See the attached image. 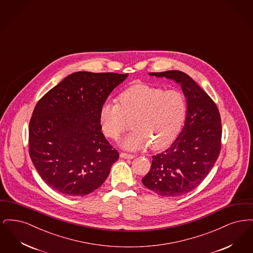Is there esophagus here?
Instances as JSON below:
<instances>
[{"label":"esophagus","mask_w":253,"mask_h":253,"mask_svg":"<svg viewBox=\"0 0 253 253\" xmlns=\"http://www.w3.org/2000/svg\"><path fill=\"white\" fill-rule=\"evenodd\" d=\"M121 158H124V159H132L134 156L133 155H129V154H125V153H121Z\"/></svg>","instance_id":"34e87169"}]
</instances>
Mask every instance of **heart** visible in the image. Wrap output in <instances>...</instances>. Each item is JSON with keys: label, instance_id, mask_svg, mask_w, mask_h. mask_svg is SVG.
Masks as SVG:
<instances>
[{"label": "heart", "instance_id": "heart-1", "mask_svg": "<svg viewBox=\"0 0 253 253\" xmlns=\"http://www.w3.org/2000/svg\"><path fill=\"white\" fill-rule=\"evenodd\" d=\"M119 103L105 102L99 110V123L104 134L118 139L132 121V132L123 137L121 147L129 151L161 149L169 144L180 131L187 104L183 94L176 90L148 85H135L122 92Z\"/></svg>", "mask_w": 253, "mask_h": 253}]
</instances>
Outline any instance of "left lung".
Masks as SVG:
<instances>
[{
  "instance_id": "1",
  "label": "left lung",
  "mask_w": 253,
  "mask_h": 253,
  "mask_svg": "<svg viewBox=\"0 0 253 253\" xmlns=\"http://www.w3.org/2000/svg\"><path fill=\"white\" fill-rule=\"evenodd\" d=\"M149 75L180 85L187 111L176 139L164 152L153 156L142 183L159 195L180 196L194 190L216 162L222 136L220 114L213 100L187 74L169 70Z\"/></svg>"
}]
</instances>
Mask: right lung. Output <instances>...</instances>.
Here are the masks:
<instances>
[{"instance_id": "1", "label": "right lung", "mask_w": 253, "mask_h": 253, "mask_svg": "<svg viewBox=\"0 0 253 253\" xmlns=\"http://www.w3.org/2000/svg\"><path fill=\"white\" fill-rule=\"evenodd\" d=\"M127 77L73 73L39 100L29 122V155L50 188L83 196L106 180L119 153L101 132L99 110Z\"/></svg>"}]
</instances>
